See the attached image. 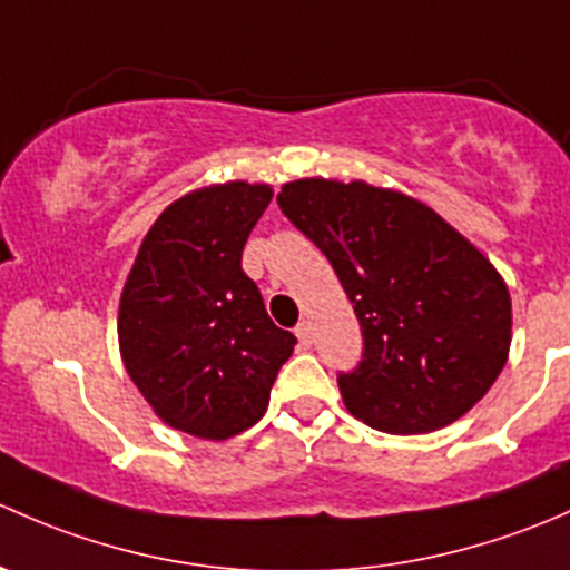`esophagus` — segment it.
<instances>
[{
	"instance_id": "esophagus-1",
	"label": "esophagus",
	"mask_w": 570,
	"mask_h": 570,
	"mask_svg": "<svg viewBox=\"0 0 570 570\" xmlns=\"http://www.w3.org/2000/svg\"><path fill=\"white\" fill-rule=\"evenodd\" d=\"M296 337L304 348H309V345H313V326H309V321H302V324L296 326Z\"/></svg>"
}]
</instances>
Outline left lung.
Listing matches in <instances>:
<instances>
[{
  "label": "left lung",
  "mask_w": 570,
  "mask_h": 570,
  "mask_svg": "<svg viewBox=\"0 0 570 570\" xmlns=\"http://www.w3.org/2000/svg\"><path fill=\"white\" fill-rule=\"evenodd\" d=\"M279 208L328 257L365 354L337 379L345 409L384 433H431L497 381L513 337L494 263L420 199L365 180L298 178Z\"/></svg>",
  "instance_id": "left-lung-1"
}]
</instances>
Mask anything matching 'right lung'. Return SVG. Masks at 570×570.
Masks as SVG:
<instances>
[{"mask_svg":"<svg viewBox=\"0 0 570 570\" xmlns=\"http://www.w3.org/2000/svg\"><path fill=\"white\" fill-rule=\"evenodd\" d=\"M272 195L268 184L227 180L178 197L122 285V365L158 420L189 436L222 442L255 425L296 345L242 268Z\"/></svg>","mask_w":570,"mask_h":570,"instance_id":"add662e5","label":"right lung"}]
</instances>
